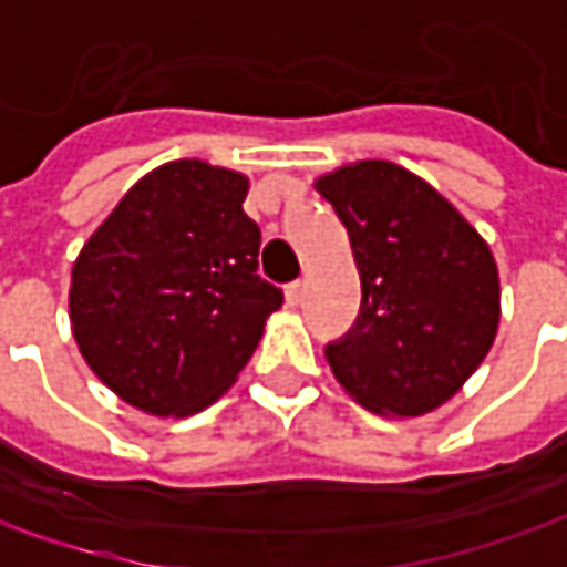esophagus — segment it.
<instances>
[{
	"instance_id": "obj_1",
	"label": "esophagus",
	"mask_w": 567,
	"mask_h": 567,
	"mask_svg": "<svg viewBox=\"0 0 567 567\" xmlns=\"http://www.w3.org/2000/svg\"><path fill=\"white\" fill-rule=\"evenodd\" d=\"M305 295H308V285L301 282V279L285 288V298H288V305H301V301H305Z\"/></svg>"
}]
</instances>
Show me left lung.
Instances as JSON below:
<instances>
[{"label": "left lung", "mask_w": 567, "mask_h": 567, "mask_svg": "<svg viewBox=\"0 0 567 567\" xmlns=\"http://www.w3.org/2000/svg\"><path fill=\"white\" fill-rule=\"evenodd\" d=\"M346 225L361 308L323 355L361 406L422 415L451 400L498 330V269L473 225L390 161H358L317 181Z\"/></svg>", "instance_id": "left-lung-1"}]
</instances>
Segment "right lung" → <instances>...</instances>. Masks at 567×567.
I'll return each instance as SVG.
<instances>
[{"mask_svg":"<svg viewBox=\"0 0 567 567\" xmlns=\"http://www.w3.org/2000/svg\"><path fill=\"white\" fill-rule=\"evenodd\" d=\"M247 177L206 161L145 174L72 269L69 317L91 371L130 406L189 415L257 349L282 288L259 279Z\"/></svg>","mask_w":567,"mask_h":567,"instance_id":"obj_1","label":"right lung"}]
</instances>
